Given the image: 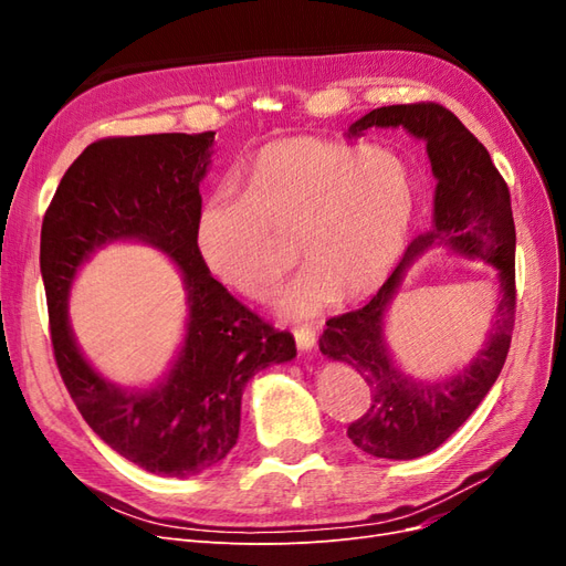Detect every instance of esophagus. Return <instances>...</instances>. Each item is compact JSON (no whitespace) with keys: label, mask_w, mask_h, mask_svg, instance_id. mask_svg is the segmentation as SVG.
I'll list each match as a JSON object with an SVG mask.
<instances>
[{"label":"esophagus","mask_w":566,"mask_h":566,"mask_svg":"<svg viewBox=\"0 0 566 566\" xmlns=\"http://www.w3.org/2000/svg\"><path fill=\"white\" fill-rule=\"evenodd\" d=\"M295 342L302 352L316 347V333L312 328H295Z\"/></svg>","instance_id":"1"}]
</instances>
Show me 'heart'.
Returning <instances> with one entry per match:
<instances>
[{
    "mask_svg": "<svg viewBox=\"0 0 566 566\" xmlns=\"http://www.w3.org/2000/svg\"><path fill=\"white\" fill-rule=\"evenodd\" d=\"M418 202L408 165L385 148L293 136L252 158L245 193L221 186L202 202L196 245L214 276L262 302L293 266L285 318H312L378 290L403 252Z\"/></svg>",
    "mask_w": 566,
    "mask_h": 566,
    "instance_id": "b5f03b06",
    "label": "heart"
}]
</instances>
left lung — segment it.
Returning a JSON list of instances; mask_svg holds the SVG:
<instances>
[{
  "label": "left lung",
  "instance_id": "1",
  "mask_svg": "<svg viewBox=\"0 0 566 566\" xmlns=\"http://www.w3.org/2000/svg\"><path fill=\"white\" fill-rule=\"evenodd\" d=\"M370 127H403L427 144L437 177L434 221L410 241L399 266L366 306L325 321L328 328L318 347L333 361L352 366L370 387L368 410L347 427L354 447L375 458L413 460L439 449L484 401L503 370L517 310L515 219L507 184L489 150L449 108L432 101L382 106L356 119L347 136L354 139ZM434 242L489 261L500 271L502 300L475 361L449 381L420 384L392 366L381 325L402 271Z\"/></svg>",
  "mask_w": 566,
  "mask_h": 566
}]
</instances>
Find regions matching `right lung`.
I'll list each match as a JSON object with an SVG mask.
<instances>
[{"label":"right lung","mask_w":566,"mask_h":566,"mask_svg":"<svg viewBox=\"0 0 566 566\" xmlns=\"http://www.w3.org/2000/svg\"><path fill=\"white\" fill-rule=\"evenodd\" d=\"M214 132L108 136L67 167L51 198L40 243L49 328L63 385L82 418L113 451L165 476L214 468L235 447L243 389L254 373L295 358L276 331L210 276L196 245ZM113 240L158 247L185 273V347L153 390H123L86 364L66 323L76 269Z\"/></svg>","instance_id":"add662e5"}]
</instances>
